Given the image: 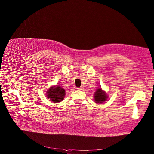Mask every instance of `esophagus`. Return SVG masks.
<instances>
[{
    "mask_svg": "<svg viewBox=\"0 0 154 154\" xmlns=\"http://www.w3.org/2000/svg\"><path fill=\"white\" fill-rule=\"evenodd\" d=\"M77 89H78V90H82L83 89V87H80L79 88H77Z\"/></svg>",
    "mask_w": 154,
    "mask_h": 154,
    "instance_id": "obj_1",
    "label": "esophagus"
}]
</instances>
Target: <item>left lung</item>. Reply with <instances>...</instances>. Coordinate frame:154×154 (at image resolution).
Instances as JSON below:
<instances>
[{"mask_svg": "<svg viewBox=\"0 0 154 154\" xmlns=\"http://www.w3.org/2000/svg\"><path fill=\"white\" fill-rule=\"evenodd\" d=\"M108 98V96L101 88L99 87L97 89L94 94V100L97 103H103Z\"/></svg>", "mask_w": 154, "mask_h": 154, "instance_id": "8db88e82", "label": "left lung"}]
</instances>
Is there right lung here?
Returning <instances> with one entry per match:
<instances>
[{
	"label": "right lung",
	"mask_w": 154,
	"mask_h": 154,
	"mask_svg": "<svg viewBox=\"0 0 154 154\" xmlns=\"http://www.w3.org/2000/svg\"><path fill=\"white\" fill-rule=\"evenodd\" d=\"M66 94L65 90L60 86H53L46 92L47 97L54 103H59L64 100Z\"/></svg>",
	"instance_id": "add662e5"
}]
</instances>
